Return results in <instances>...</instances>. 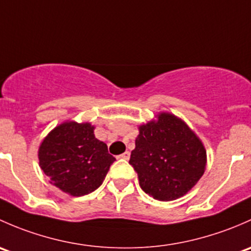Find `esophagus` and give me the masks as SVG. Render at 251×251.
Here are the masks:
<instances>
[{"label": "esophagus", "mask_w": 251, "mask_h": 251, "mask_svg": "<svg viewBox=\"0 0 251 251\" xmlns=\"http://www.w3.org/2000/svg\"><path fill=\"white\" fill-rule=\"evenodd\" d=\"M121 157H122V158H125V159H129V158H130V152L126 151L125 153L121 154Z\"/></svg>", "instance_id": "34e87169"}]
</instances>
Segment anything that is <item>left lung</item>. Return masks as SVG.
<instances>
[{"mask_svg": "<svg viewBox=\"0 0 251 251\" xmlns=\"http://www.w3.org/2000/svg\"><path fill=\"white\" fill-rule=\"evenodd\" d=\"M129 163L145 193L162 202L185 196L203 176L206 150L181 118L159 112L139 126Z\"/></svg>", "mask_w": 251, "mask_h": 251, "instance_id": "left-lung-1", "label": "left lung"}]
</instances>
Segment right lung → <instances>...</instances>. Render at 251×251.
<instances>
[{"label": "right lung", "mask_w": 251, "mask_h": 251, "mask_svg": "<svg viewBox=\"0 0 251 251\" xmlns=\"http://www.w3.org/2000/svg\"><path fill=\"white\" fill-rule=\"evenodd\" d=\"M92 123L66 121L56 126L38 147L40 167L50 183L74 197L97 190L116 161L107 145L94 135Z\"/></svg>", "instance_id": "add662e5"}]
</instances>
